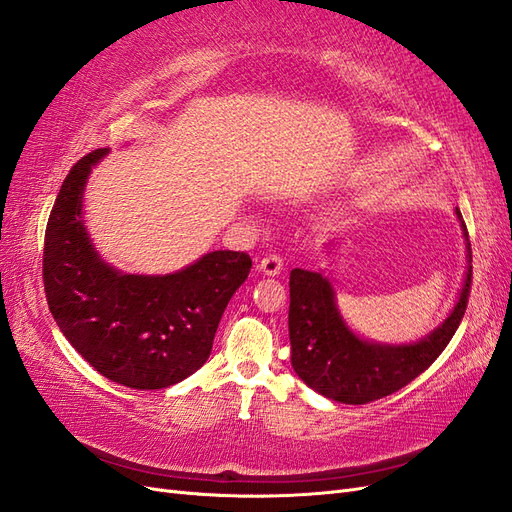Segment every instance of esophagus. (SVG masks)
Returning a JSON list of instances; mask_svg holds the SVG:
<instances>
[{
    "label": "esophagus",
    "instance_id": "esophagus-1",
    "mask_svg": "<svg viewBox=\"0 0 512 512\" xmlns=\"http://www.w3.org/2000/svg\"><path fill=\"white\" fill-rule=\"evenodd\" d=\"M259 270L264 274H270V277H274V274H279L283 270V257L272 253V255H266L264 259L259 261Z\"/></svg>",
    "mask_w": 512,
    "mask_h": 512
}]
</instances>
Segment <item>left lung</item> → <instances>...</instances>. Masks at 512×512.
Masks as SVG:
<instances>
[{
	"instance_id": "1",
	"label": "left lung",
	"mask_w": 512,
	"mask_h": 512,
	"mask_svg": "<svg viewBox=\"0 0 512 512\" xmlns=\"http://www.w3.org/2000/svg\"><path fill=\"white\" fill-rule=\"evenodd\" d=\"M456 214L461 218L458 209ZM463 231L467 238L465 225ZM467 251L469 270L450 318L422 342L406 346L363 342L339 316L331 283L320 272L294 268L290 272V318H287L294 372L311 389L344 404H368L409 385L435 363L465 316L471 290L469 244Z\"/></svg>"
}]
</instances>
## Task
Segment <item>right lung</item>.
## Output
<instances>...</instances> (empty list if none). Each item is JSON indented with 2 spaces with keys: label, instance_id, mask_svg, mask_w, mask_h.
Listing matches in <instances>:
<instances>
[{
  "label": "right lung",
  "instance_id": "1",
  "mask_svg": "<svg viewBox=\"0 0 512 512\" xmlns=\"http://www.w3.org/2000/svg\"><path fill=\"white\" fill-rule=\"evenodd\" d=\"M108 149L77 160L45 229L43 283L71 346L110 381L162 389L194 374L212 352L222 313L253 261L214 251L164 277L121 274L101 261L82 222L86 179Z\"/></svg>",
  "mask_w": 512,
  "mask_h": 512
}]
</instances>
